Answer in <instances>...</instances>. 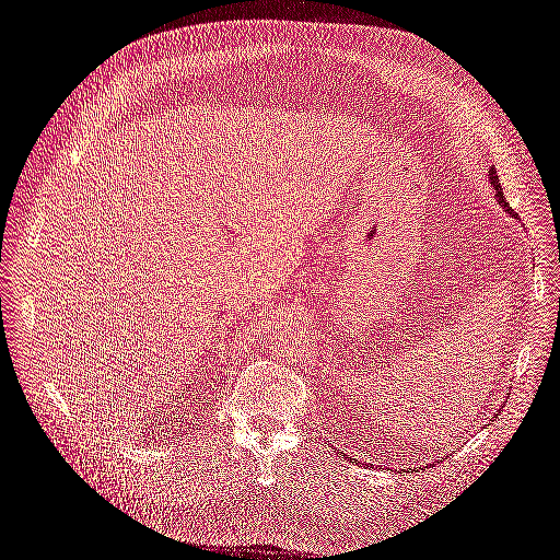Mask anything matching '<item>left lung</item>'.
Masks as SVG:
<instances>
[{"label": "left lung", "instance_id": "8db88e82", "mask_svg": "<svg viewBox=\"0 0 560 560\" xmlns=\"http://www.w3.org/2000/svg\"><path fill=\"white\" fill-rule=\"evenodd\" d=\"M488 175H490V186H493V189H495V198H498V202L502 206V210H504V212H510L512 217H518V214H514V210L510 208V202L504 200V194H502V186H500V179H498L495 167H490Z\"/></svg>", "mask_w": 560, "mask_h": 560}]
</instances>
